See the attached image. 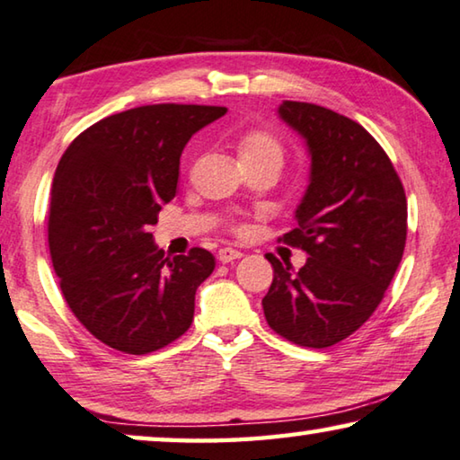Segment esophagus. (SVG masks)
<instances>
[{
	"label": "esophagus",
	"instance_id": "esophagus-1",
	"mask_svg": "<svg viewBox=\"0 0 460 460\" xmlns=\"http://www.w3.org/2000/svg\"><path fill=\"white\" fill-rule=\"evenodd\" d=\"M240 257H243V252L232 249V246H224V249L217 251V259H220L222 263H232V261H236Z\"/></svg>",
	"mask_w": 460,
	"mask_h": 460
}]
</instances>
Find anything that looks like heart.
<instances>
[{"instance_id":"b5f03b06","label":"heart","mask_w":460,"mask_h":460,"mask_svg":"<svg viewBox=\"0 0 460 460\" xmlns=\"http://www.w3.org/2000/svg\"><path fill=\"white\" fill-rule=\"evenodd\" d=\"M240 156H243L244 162H251V160H273V162H279L284 160V146H281V141L273 136V133L265 131V129H252V131H246L243 137H240ZM232 228L236 232H244L246 230V224L236 220L232 224Z\"/></svg>"}]
</instances>
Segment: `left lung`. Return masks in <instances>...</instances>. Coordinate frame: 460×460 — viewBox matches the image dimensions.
Wrapping results in <instances>:
<instances>
[{"label":"left lung","instance_id":"left-lung-1","mask_svg":"<svg viewBox=\"0 0 460 460\" xmlns=\"http://www.w3.org/2000/svg\"><path fill=\"white\" fill-rule=\"evenodd\" d=\"M284 121L306 139L313 168L279 240L308 254L296 271L267 254L273 281L267 324L302 348H331L362 327L383 302L407 240V197L383 146L362 125L313 102L284 101Z\"/></svg>","mask_w":460,"mask_h":460}]
</instances>
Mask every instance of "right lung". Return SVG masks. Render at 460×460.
Instances as JSON below:
<instances>
[{
    "label": "right lung",
    "mask_w": 460,
    "mask_h": 460,
    "mask_svg": "<svg viewBox=\"0 0 460 460\" xmlns=\"http://www.w3.org/2000/svg\"><path fill=\"white\" fill-rule=\"evenodd\" d=\"M226 111L164 102L117 112L84 129L59 160L47 217L53 270L75 319L112 349L158 351L193 323L214 254L195 246L164 257L150 226L176 195L182 147Z\"/></svg>",
    "instance_id": "add662e5"
}]
</instances>
